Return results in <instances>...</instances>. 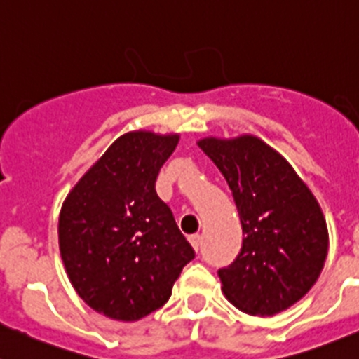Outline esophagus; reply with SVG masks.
<instances>
[{"instance_id": "1", "label": "esophagus", "mask_w": 359, "mask_h": 359, "mask_svg": "<svg viewBox=\"0 0 359 359\" xmlns=\"http://www.w3.org/2000/svg\"><path fill=\"white\" fill-rule=\"evenodd\" d=\"M187 239H189L191 246L195 248L196 251L200 250V246H202V236H200V233H193V236H189Z\"/></svg>"}]
</instances>
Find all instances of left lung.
<instances>
[{
  "label": "left lung",
  "instance_id": "8db88e82",
  "mask_svg": "<svg viewBox=\"0 0 359 359\" xmlns=\"http://www.w3.org/2000/svg\"><path fill=\"white\" fill-rule=\"evenodd\" d=\"M229 182L243 225V248L219 269L226 299L269 317L316 285L327 257L326 217L289 161L253 134L198 140Z\"/></svg>",
  "mask_w": 359,
  "mask_h": 359
}]
</instances>
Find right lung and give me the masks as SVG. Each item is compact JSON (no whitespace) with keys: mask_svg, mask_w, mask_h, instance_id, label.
I'll list each match as a JSON object with an SVG mask.
<instances>
[{"mask_svg":"<svg viewBox=\"0 0 359 359\" xmlns=\"http://www.w3.org/2000/svg\"><path fill=\"white\" fill-rule=\"evenodd\" d=\"M180 136L130 130L109 145L63 200L60 255L83 301L134 323L163 306L195 251L156 179Z\"/></svg>","mask_w":359,"mask_h":359,"instance_id":"1","label":"right lung"}]
</instances>
